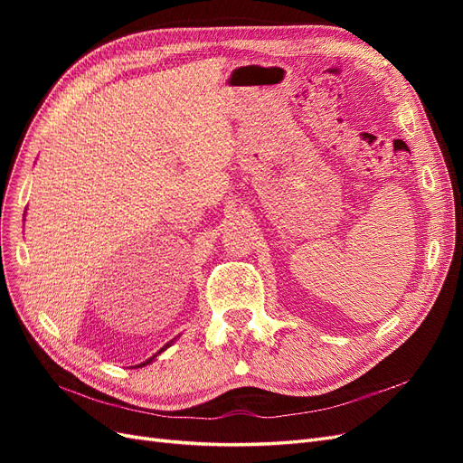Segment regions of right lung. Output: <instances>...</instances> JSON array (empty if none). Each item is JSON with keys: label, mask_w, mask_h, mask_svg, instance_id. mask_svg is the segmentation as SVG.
I'll list each match as a JSON object with an SVG mask.
<instances>
[{"label": "right lung", "mask_w": 463, "mask_h": 463, "mask_svg": "<svg viewBox=\"0 0 463 463\" xmlns=\"http://www.w3.org/2000/svg\"><path fill=\"white\" fill-rule=\"evenodd\" d=\"M172 344H174V340H172V342H167V344H165V345H164V347H162V349H160V352H158V354H154V355H152V357H150V359H146V361H145V363H138V365H135V369H138V367H145V365H150V363H152V361H154V359H156V357H158V355H160V354H162V352H165V349H167V347H170V345H172Z\"/></svg>", "instance_id": "right-lung-1"}]
</instances>
